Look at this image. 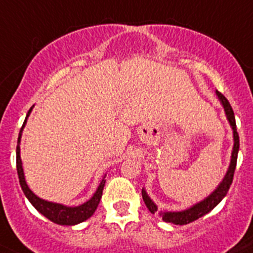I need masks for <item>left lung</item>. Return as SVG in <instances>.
<instances>
[{
    "label": "left lung",
    "mask_w": 253,
    "mask_h": 253,
    "mask_svg": "<svg viewBox=\"0 0 253 253\" xmlns=\"http://www.w3.org/2000/svg\"><path fill=\"white\" fill-rule=\"evenodd\" d=\"M215 94H217L218 99H219L220 104L224 108V112H226V117L228 120L229 125L232 127V131H233V149H232L231 154V163H229L228 170H227L226 175L222 179V181L219 183V185L211 193L207 198H204L203 200H200L199 203L194 204L190 208H186L184 211H160L159 215L163 218V220L165 222L172 223V224H179V226H184V224H188V223H192L194 220L199 219L200 217L206 215L207 213L211 211L213 208L218 206L220 203V200L226 197L227 193L229 190V186H231L232 180H233V174L234 169H236V165H237V156H238V150H240V137H238L237 133V126H236V118H234L233 110H232L231 104L227 101V98L220 92L215 90ZM142 199L146 204L147 209L151 211L152 214H155L158 211V206L152 202L151 198L147 195L145 188H142Z\"/></svg>",
    "instance_id": "1"
}]
</instances>
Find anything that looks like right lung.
Segmentation results:
<instances>
[{"label":"right lung","instance_id":"obj_1","mask_svg":"<svg viewBox=\"0 0 253 253\" xmlns=\"http://www.w3.org/2000/svg\"><path fill=\"white\" fill-rule=\"evenodd\" d=\"M34 106L31 107L29 112H27L26 118H25V122L22 125L21 129H20L19 133V140H17V147H16V168H17V174H19V180L20 185H21L22 192H24L25 197L29 199L31 204L34 206V208L42 213L44 217H46L47 219H50L51 222L56 223V224H60V226H76V224H79V223L87 220L88 218H90L93 215V213L95 211L97 207H98L99 202H101L102 193H103L104 188V177L102 179L101 184L97 188L95 193L93 194V197L90 198L89 200H87L85 203L81 204L78 207H68L64 206V204H59V203H53V202H47V200L42 199L39 198L38 195L34 192H31V189L29 188V185L26 184V180H25V174L24 169H22V161L21 156H20V142H21V136L22 131H24V127L27 122V118L30 116L31 111H33Z\"/></svg>","mask_w":253,"mask_h":253}]
</instances>
